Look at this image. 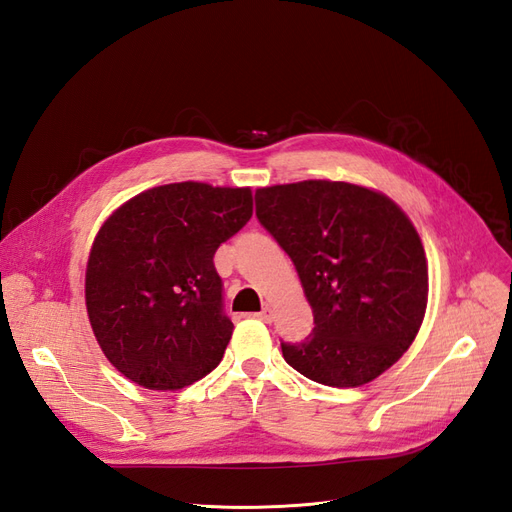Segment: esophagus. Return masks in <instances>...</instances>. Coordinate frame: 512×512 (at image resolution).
Listing matches in <instances>:
<instances>
[{
	"label": "esophagus",
	"mask_w": 512,
	"mask_h": 512,
	"mask_svg": "<svg viewBox=\"0 0 512 512\" xmlns=\"http://www.w3.org/2000/svg\"><path fill=\"white\" fill-rule=\"evenodd\" d=\"M257 318L263 320V323H272V320H274V310H272L270 306H266V308H263V310L257 314Z\"/></svg>",
	"instance_id": "obj_1"
}]
</instances>
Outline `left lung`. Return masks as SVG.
<instances>
[{
    "label": "left lung",
    "instance_id": "1",
    "mask_svg": "<svg viewBox=\"0 0 512 512\" xmlns=\"http://www.w3.org/2000/svg\"><path fill=\"white\" fill-rule=\"evenodd\" d=\"M255 202L314 314L304 342H280L285 361L333 388L390 369L413 344L428 301L426 253L409 217L388 196L344 181L261 187Z\"/></svg>",
    "mask_w": 512,
    "mask_h": 512
}]
</instances>
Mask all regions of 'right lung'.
<instances>
[{"instance_id": "right-lung-1", "label": "right lung", "mask_w": 512, "mask_h": 512, "mask_svg": "<svg viewBox=\"0 0 512 512\" xmlns=\"http://www.w3.org/2000/svg\"><path fill=\"white\" fill-rule=\"evenodd\" d=\"M253 215L249 187L183 181L130 198L86 268L94 337L130 382L179 390L211 373L232 337L213 257Z\"/></svg>"}]
</instances>
